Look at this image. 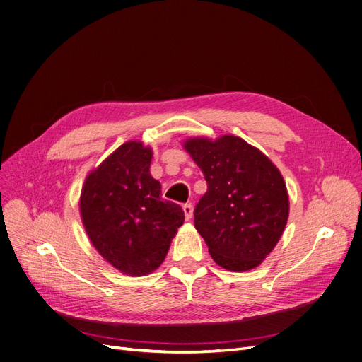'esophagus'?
Wrapping results in <instances>:
<instances>
[{
    "label": "esophagus",
    "instance_id": "1",
    "mask_svg": "<svg viewBox=\"0 0 362 362\" xmlns=\"http://www.w3.org/2000/svg\"><path fill=\"white\" fill-rule=\"evenodd\" d=\"M183 212H185V218L189 221L192 218V215H194V206H192V204H185Z\"/></svg>",
    "mask_w": 362,
    "mask_h": 362
}]
</instances>
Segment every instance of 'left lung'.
I'll return each mask as SVG.
<instances>
[{
	"label": "left lung",
	"mask_w": 362,
	"mask_h": 362,
	"mask_svg": "<svg viewBox=\"0 0 362 362\" xmlns=\"http://www.w3.org/2000/svg\"><path fill=\"white\" fill-rule=\"evenodd\" d=\"M185 150L208 185L195 206V228L216 264L233 272L253 269L284 233L288 192L275 164L245 139L223 135L189 138Z\"/></svg>",
	"instance_id": "obj_1"
}]
</instances>
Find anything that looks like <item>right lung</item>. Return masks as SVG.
Segmentation results:
<instances>
[{
	"label": "right lung",
	"instance_id": "obj_1",
	"mask_svg": "<svg viewBox=\"0 0 362 362\" xmlns=\"http://www.w3.org/2000/svg\"><path fill=\"white\" fill-rule=\"evenodd\" d=\"M151 158V148L142 142L122 144L90 172L80 197L93 246L113 268L131 276L160 267L185 221L183 209L161 198V185L150 175Z\"/></svg>",
	"mask_w": 362,
	"mask_h": 362
}]
</instances>
